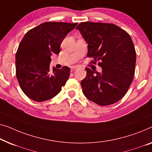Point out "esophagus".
Here are the masks:
<instances>
[{
  "mask_svg": "<svg viewBox=\"0 0 152 152\" xmlns=\"http://www.w3.org/2000/svg\"><path fill=\"white\" fill-rule=\"evenodd\" d=\"M77 68H78V67H77V66H72L71 67V71L74 72V70H76Z\"/></svg>",
  "mask_w": 152,
  "mask_h": 152,
  "instance_id": "34e87169",
  "label": "esophagus"
}]
</instances>
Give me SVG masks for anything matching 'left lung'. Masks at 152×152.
<instances>
[{
  "instance_id": "obj_1",
  "label": "left lung",
  "mask_w": 152,
  "mask_h": 152,
  "mask_svg": "<svg viewBox=\"0 0 152 152\" xmlns=\"http://www.w3.org/2000/svg\"><path fill=\"white\" fill-rule=\"evenodd\" d=\"M88 44L87 56L98 63L101 73L86 67L81 81L85 96L100 106L116 103L125 96L133 80L136 51L129 34L118 26L81 22L76 27Z\"/></svg>"
}]
</instances>
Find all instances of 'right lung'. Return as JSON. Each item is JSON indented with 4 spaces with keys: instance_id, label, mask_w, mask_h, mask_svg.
<instances>
[{
    "instance_id": "1",
    "label": "right lung",
    "mask_w": 152,
    "mask_h": 152,
    "mask_svg": "<svg viewBox=\"0 0 152 152\" xmlns=\"http://www.w3.org/2000/svg\"><path fill=\"white\" fill-rule=\"evenodd\" d=\"M78 23L48 22L27 32L15 55L16 77L22 91L36 102L54 98L69 76V67L50 72L52 54L60 53L61 44Z\"/></svg>"
}]
</instances>
